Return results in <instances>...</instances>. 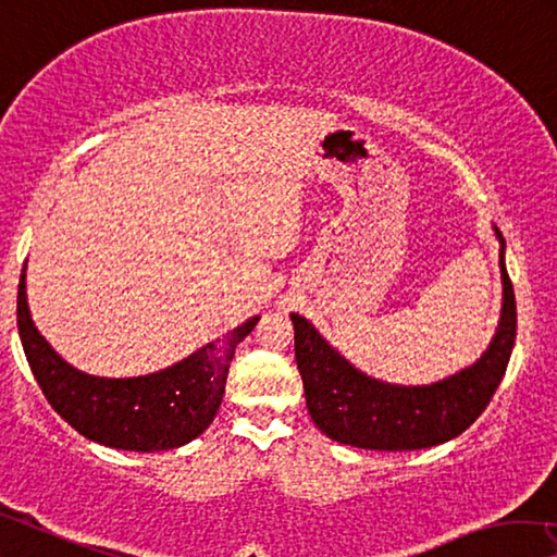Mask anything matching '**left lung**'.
Masks as SVG:
<instances>
[{"mask_svg":"<svg viewBox=\"0 0 557 557\" xmlns=\"http://www.w3.org/2000/svg\"><path fill=\"white\" fill-rule=\"evenodd\" d=\"M503 305L496 334L471 367L431 384H389L361 372L326 342L307 317L293 312L295 359L307 411L322 434L369 451H419L463 434L481 417L506 374L516 344V295L498 227Z\"/></svg>","mask_w":557,"mask_h":557,"instance_id":"obj_1","label":"left lung"}]
</instances>
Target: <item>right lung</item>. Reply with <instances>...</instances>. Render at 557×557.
I'll return each mask as SVG.
<instances>
[{
	"mask_svg": "<svg viewBox=\"0 0 557 557\" xmlns=\"http://www.w3.org/2000/svg\"><path fill=\"white\" fill-rule=\"evenodd\" d=\"M260 314L237 324L175 364L140 376H96L54 351L34 326L26 302V262L16 295V326L47 401L78 434L121 451H171L198 438L220 409L235 347Z\"/></svg>",
	"mask_w": 557,
	"mask_h": 557,
	"instance_id": "1",
	"label": "right lung"
}]
</instances>
